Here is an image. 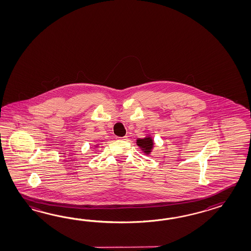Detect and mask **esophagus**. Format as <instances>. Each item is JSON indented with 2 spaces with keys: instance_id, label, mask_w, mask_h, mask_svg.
<instances>
[{
  "instance_id": "34e87169",
  "label": "esophagus",
  "mask_w": 251,
  "mask_h": 251,
  "mask_svg": "<svg viewBox=\"0 0 251 251\" xmlns=\"http://www.w3.org/2000/svg\"><path fill=\"white\" fill-rule=\"evenodd\" d=\"M118 140H127V136H124V137H117Z\"/></svg>"
}]
</instances>
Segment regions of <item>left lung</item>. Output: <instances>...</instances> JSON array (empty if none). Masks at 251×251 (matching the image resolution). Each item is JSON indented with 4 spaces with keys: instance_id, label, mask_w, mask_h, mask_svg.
<instances>
[{
    "instance_id": "left-lung-1",
    "label": "left lung",
    "mask_w": 251,
    "mask_h": 251,
    "mask_svg": "<svg viewBox=\"0 0 251 251\" xmlns=\"http://www.w3.org/2000/svg\"><path fill=\"white\" fill-rule=\"evenodd\" d=\"M136 144L145 154H150L153 148V140L151 136H146L145 138L137 139Z\"/></svg>"
}]
</instances>
